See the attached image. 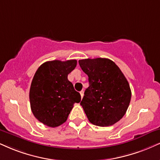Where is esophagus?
I'll use <instances>...</instances> for the list:
<instances>
[{"mask_svg": "<svg viewBox=\"0 0 160 160\" xmlns=\"http://www.w3.org/2000/svg\"><path fill=\"white\" fill-rule=\"evenodd\" d=\"M80 94H81V97L83 98V96H84V91H83V90H82V91L80 92Z\"/></svg>", "mask_w": 160, "mask_h": 160, "instance_id": "esophagus-1", "label": "esophagus"}]
</instances>
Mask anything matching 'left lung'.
Listing matches in <instances>:
<instances>
[{"mask_svg": "<svg viewBox=\"0 0 160 160\" xmlns=\"http://www.w3.org/2000/svg\"><path fill=\"white\" fill-rule=\"evenodd\" d=\"M78 63L89 81L80 103L88 120L100 127L114 125L123 117L131 102L128 80L108 58L82 59Z\"/></svg>", "mask_w": 160, "mask_h": 160, "instance_id": "1", "label": "left lung"}]
</instances>
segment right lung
Segmentation results:
<instances>
[{"label": "right lung", "mask_w": 160, "mask_h": 160, "mask_svg": "<svg viewBox=\"0 0 160 160\" xmlns=\"http://www.w3.org/2000/svg\"><path fill=\"white\" fill-rule=\"evenodd\" d=\"M76 60L44 62L34 75L29 90L33 115L44 125L58 127L68 119L81 95L75 90L68 76L76 67Z\"/></svg>", "instance_id": "obj_1"}]
</instances>
